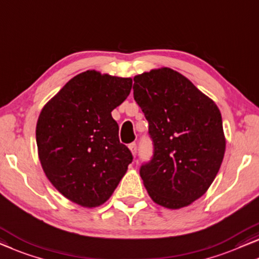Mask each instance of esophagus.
I'll return each instance as SVG.
<instances>
[{"label": "esophagus", "instance_id": "1", "mask_svg": "<svg viewBox=\"0 0 259 259\" xmlns=\"http://www.w3.org/2000/svg\"><path fill=\"white\" fill-rule=\"evenodd\" d=\"M128 148L131 149V152H132L133 156H136L137 155V144L136 142H132V144L128 146Z\"/></svg>", "mask_w": 259, "mask_h": 259}]
</instances>
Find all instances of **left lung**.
I'll return each mask as SVG.
<instances>
[{
  "label": "left lung",
  "mask_w": 259,
  "mask_h": 259,
  "mask_svg": "<svg viewBox=\"0 0 259 259\" xmlns=\"http://www.w3.org/2000/svg\"><path fill=\"white\" fill-rule=\"evenodd\" d=\"M134 100L148 121L154 152L140 168L148 195L168 209L187 207L207 192L226 152L217 105L169 67L133 78Z\"/></svg>",
  "instance_id": "left-lung-1"
}]
</instances>
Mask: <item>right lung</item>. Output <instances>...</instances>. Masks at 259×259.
I'll return each mask as SVG.
<instances>
[{
  "label": "right lung",
  "instance_id": "obj_1",
  "mask_svg": "<svg viewBox=\"0 0 259 259\" xmlns=\"http://www.w3.org/2000/svg\"><path fill=\"white\" fill-rule=\"evenodd\" d=\"M131 89L132 78L88 70L40 111L36 141L44 173L63 196L81 207L105 203L132 162L111 114Z\"/></svg>",
  "mask_w": 259,
  "mask_h": 259
}]
</instances>
